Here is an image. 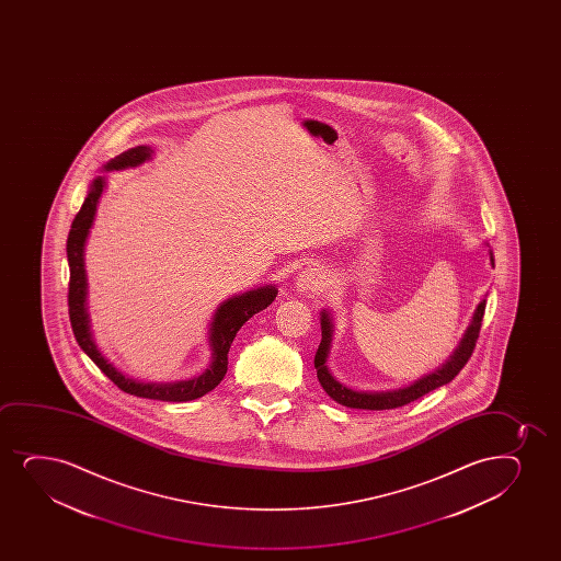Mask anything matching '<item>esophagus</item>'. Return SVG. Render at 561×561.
<instances>
[{"instance_id":"34e87169","label":"esophagus","mask_w":561,"mask_h":561,"mask_svg":"<svg viewBox=\"0 0 561 561\" xmlns=\"http://www.w3.org/2000/svg\"><path fill=\"white\" fill-rule=\"evenodd\" d=\"M323 280H325V277H323L322 271L316 270V267H307V270L301 271V273L297 275V290H318V288H322Z\"/></svg>"}]
</instances>
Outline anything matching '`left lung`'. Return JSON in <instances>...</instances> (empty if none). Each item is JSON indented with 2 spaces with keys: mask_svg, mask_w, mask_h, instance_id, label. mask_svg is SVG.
Masks as SVG:
<instances>
[{
  "mask_svg": "<svg viewBox=\"0 0 561 561\" xmlns=\"http://www.w3.org/2000/svg\"><path fill=\"white\" fill-rule=\"evenodd\" d=\"M490 262L494 265L492 251H490ZM484 307H486V299H483L479 307H477L470 328L466 329L458 348L453 352L449 359L445 360V365H442L438 370H434V373L428 374L425 378L415 381L412 386L402 387V389H397V391H386V393L383 391L381 393L355 391L352 387L341 383L333 374L329 373L328 357L329 350H331V341H333V322H331V316H329L328 310H323L322 318H320V322H322V342H320L318 352L314 355L318 381L323 387V391L335 402L342 404V407L359 408V410H391V408L410 404L413 400L421 399L423 394L431 393L434 389L449 383L462 370L463 365L468 363L471 354H473V348H476L479 331H481V322H483Z\"/></svg>",
  "mask_w": 561,
  "mask_h": 561,
  "instance_id": "1",
  "label": "left lung"
}]
</instances>
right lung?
<instances>
[{
	"label": "right lung",
	"mask_w": 561,
	"mask_h": 561,
	"mask_svg": "<svg viewBox=\"0 0 561 561\" xmlns=\"http://www.w3.org/2000/svg\"><path fill=\"white\" fill-rule=\"evenodd\" d=\"M153 153V149L148 146H136L127 149L116 159L106 162L104 170H123V168L138 167L144 161H148ZM106 187L104 178H95L91 181L90 193L85 196L84 204L72 220L71 232L67 238V260H69V318H71L72 333L77 339L78 346L90 355V359L103 370L110 380L114 381L125 393L142 397V399L164 400V402H187V400L201 399L209 393L211 389L219 386L220 380L225 378L228 370V352L232 346L236 333L241 325L260 312L267 309L275 297L277 288L275 286H264L257 290L247 291L241 296H233L226 299L225 304L219 305L213 316L211 328H209V348H211V363L206 368V373L201 376H194L191 380L170 381V383H153V381H138L119 373L101 352L98 344L93 342V335L90 331V314H88V280H85L84 270V247L91 225L95 219L99 198Z\"/></svg>",
	"instance_id": "right-lung-1"
}]
</instances>
